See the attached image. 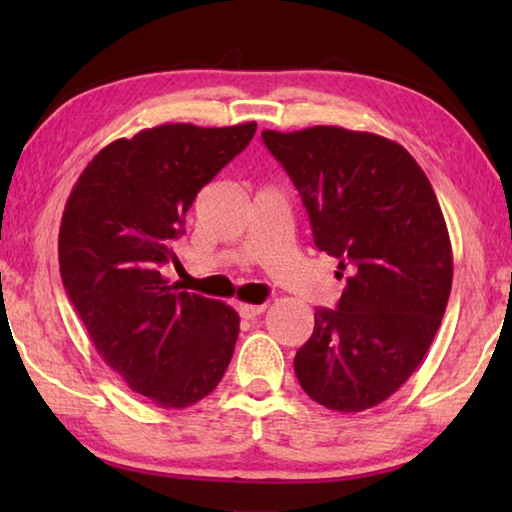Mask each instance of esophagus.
<instances>
[{"instance_id":"obj_1","label":"esophagus","mask_w":512,"mask_h":512,"mask_svg":"<svg viewBox=\"0 0 512 512\" xmlns=\"http://www.w3.org/2000/svg\"><path fill=\"white\" fill-rule=\"evenodd\" d=\"M264 311H266V305H248V302L239 305V314H241V318H246V320L264 314Z\"/></svg>"}]
</instances>
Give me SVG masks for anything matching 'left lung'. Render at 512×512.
I'll list each match as a JSON object with an SVG mask.
<instances>
[{"label": "left lung", "instance_id": "1", "mask_svg": "<svg viewBox=\"0 0 512 512\" xmlns=\"http://www.w3.org/2000/svg\"><path fill=\"white\" fill-rule=\"evenodd\" d=\"M262 140L348 280L336 309H316L293 370L327 409H372L413 375L443 320L454 275L443 210L411 153L381 135L311 126Z\"/></svg>", "mask_w": 512, "mask_h": 512}]
</instances>
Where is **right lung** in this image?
Listing matches in <instances>:
<instances>
[{"label":"right lung","instance_id":"1","mask_svg":"<svg viewBox=\"0 0 512 512\" xmlns=\"http://www.w3.org/2000/svg\"><path fill=\"white\" fill-rule=\"evenodd\" d=\"M255 131V121L146 128L103 146L67 198L58 235L67 296L101 359L162 409L210 395L235 352L237 311L178 293L162 266L178 262L171 246L196 194Z\"/></svg>","mask_w":512,"mask_h":512}]
</instances>
